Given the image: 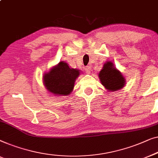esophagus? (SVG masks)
Masks as SVG:
<instances>
[{
  "instance_id": "esophagus-1",
  "label": "esophagus",
  "mask_w": 158,
  "mask_h": 158,
  "mask_svg": "<svg viewBox=\"0 0 158 158\" xmlns=\"http://www.w3.org/2000/svg\"><path fill=\"white\" fill-rule=\"evenodd\" d=\"M85 72L86 74H90V72H91V68L89 66H86L85 67Z\"/></svg>"
}]
</instances>
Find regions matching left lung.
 Masks as SVG:
<instances>
[{
	"label": "left lung",
	"mask_w": 158,
	"mask_h": 158,
	"mask_svg": "<svg viewBox=\"0 0 158 158\" xmlns=\"http://www.w3.org/2000/svg\"><path fill=\"white\" fill-rule=\"evenodd\" d=\"M102 85L109 91H117L123 88L125 81L121 72L116 69L110 61L106 62L99 74Z\"/></svg>",
	"instance_id": "left-lung-1"
}]
</instances>
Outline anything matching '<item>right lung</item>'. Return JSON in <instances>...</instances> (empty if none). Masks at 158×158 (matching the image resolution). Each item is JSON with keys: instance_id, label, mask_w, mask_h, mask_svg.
Masks as SVG:
<instances>
[{"instance_id": "obj_1", "label": "right lung", "mask_w": 158, "mask_h": 158, "mask_svg": "<svg viewBox=\"0 0 158 158\" xmlns=\"http://www.w3.org/2000/svg\"><path fill=\"white\" fill-rule=\"evenodd\" d=\"M79 75V70L71 69L67 64L61 61L44 75V84L52 94L66 96L72 92Z\"/></svg>"}]
</instances>
